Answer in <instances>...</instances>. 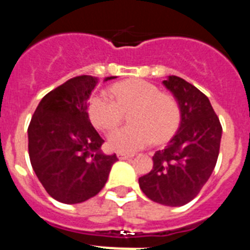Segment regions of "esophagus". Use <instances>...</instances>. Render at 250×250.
I'll return each mask as SVG.
<instances>
[{
    "mask_svg": "<svg viewBox=\"0 0 250 250\" xmlns=\"http://www.w3.org/2000/svg\"><path fill=\"white\" fill-rule=\"evenodd\" d=\"M116 155H118V158L120 159V160H127V159L134 158V155H132V154H125V152H120V151H119Z\"/></svg>",
    "mask_w": 250,
    "mask_h": 250,
    "instance_id": "obj_1",
    "label": "esophagus"
}]
</instances>
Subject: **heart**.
Wrapping results in <instances>:
<instances>
[{"label":"heart","mask_w":250,"mask_h":250,"mask_svg":"<svg viewBox=\"0 0 250 250\" xmlns=\"http://www.w3.org/2000/svg\"><path fill=\"white\" fill-rule=\"evenodd\" d=\"M110 99L98 95L90 100L92 124L105 132L115 130L130 112V126L116 130L109 136V146L120 152H134L154 143H164L176 131L180 123V106L169 94H160L158 86L144 80L115 83Z\"/></svg>","instance_id":"obj_1"}]
</instances>
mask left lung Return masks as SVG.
<instances>
[{"label":"left lung","instance_id":"8db88e82","mask_svg":"<svg viewBox=\"0 0 250 250\" xmlns=\"http://www.w3.org/2000/svg\"><path fill=\"white\" fill-rule=\"evenodd\" d=\"M163 85L180 106L178 131L152 156V169L139 178L152 202L182 207L193 200L210 178L219 155L222 125L209 99L182 77L167 76Z\"/></svg>","mask_w":250,"mask_h":250}]
</instances>
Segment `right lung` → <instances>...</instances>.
Masks as SVG:
<instances>
[{
	"label": "right lung",
	"instance_id": "1",
	"mask_svg": "<svg viewBox=\"0 0 250 250\" xmlns=\"http://www.w3.org/2000/svg\"><path fill=\"white\" fill-rule=\"evenodd\" d=\"M116 76H107L104 83ZM99 79H70L40 101L28 126V154L46 191L63 204H79L105 187L116 154H104L87 100Z\"/></svg>",
	"mask_w": 250,
	"mask_h": 250
}]
</instances>
